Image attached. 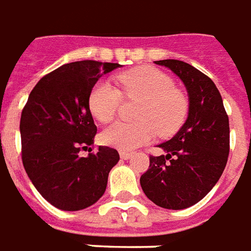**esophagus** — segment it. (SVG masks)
Instances as JSON below:
<instances>
[{"instance_id": "1", "label": "esophagus", "mask_w": 251, "mask_h": 251, "mask_svg": "<svg viewBox=\"0 0 251 251\" xmlns=\"http://www.w3.org/2000/svg\"><path fill=\"white\" fill-rule=\"evenodd\" d=\"M120 157L122 159H130L133 157V153H126V151H121Z\"/></svg>"}]
</instances>
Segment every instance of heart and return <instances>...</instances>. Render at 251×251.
<instances>
[{"label": "heart", "mask_w": 251, "mask_h": 251, "mask_svg": "<svg viewBox=\"0 0 251 251\" xmlns=\"http://www.w3.org/2000/svg\"><path fill=\"white\" fill-rule=\"evenodd\" d=\"M120 89L105 81H100L89 96L92 114L102 124L116 118L122 105V94L126 98L144 100L137 111L140 122H117L102 133V141L122 151L140 148L159 137H172L177 133L189 113V100L176 88L169 74L154 66H141L117 75Z\"/></svg>", "instance_id": "1"}]
</instances>
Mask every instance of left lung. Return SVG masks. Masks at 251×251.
I'll return each instance as SVG.
<instances>
[{
    "label": "left lung",
    "mask_w": 251,
    "mask_h": 251,
    "mask_svg": "<svg viewBox=\"0 0 251 251\" xmlns=\"http://www.w3.org/2000/svg\"><path fill=\"white\" fill-rule=\"evenodd\" d=\"M182 79L189 116L177 134L159 145L165 155H150L141 187L155 205L181 210L200 202L224 173L230 149L229 117L215 83L178 59L155 61Z\"/></svg>",
    "instance_id": "1"
}]
</instances>
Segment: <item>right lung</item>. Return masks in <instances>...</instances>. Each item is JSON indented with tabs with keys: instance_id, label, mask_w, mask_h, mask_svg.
Returning <instances> with one entry per match:
<instances>
[{
	"instance_id": "1",
	"label": "right lung",
	"mask_w": 251,
	"mask_h": 251,
	"mask_svg": "<svg viewBox=\"0 0 251 251\" xmlns=\"http://www.w3.org/2000/svg\"><path fill=\"white\" fill-rule=\"evenodd\" d=\"M117 68L118 64L92 59L62 65L37 82L22 109L25 172L41 196L61 210H82L96 203L120 159L109 146L79 155L93 146L97 133L89 109L90 92L100 77Z\"/></svg>"
}]
</instances>
